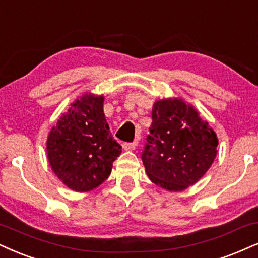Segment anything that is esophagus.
I'll return each mask as SVG.
<instances>
[{"label": "esophagus", "mask_w": 258, "mask_h": 258, "mask_svg": "<svg viewBox=\"0 0 258 258\" xmlns=\"http://www.w3.org/2000/svg\"><path fill=\"white\" fill-rule=\"evenodd\" d=\"M137 145H138V142H135V143H123L122 148H123V150H126V151H132V150H136Z\"/></svg>", "instance_id": "1"}]
</instances>
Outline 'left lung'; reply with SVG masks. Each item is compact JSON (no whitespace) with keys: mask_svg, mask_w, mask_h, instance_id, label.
Segmentation results:
<instances>
[{"mask_svg":"<svg viewBox=\"0 0 258 258\" xmlns=\"http://www.w3.org/2000/svg\"><path fill=\"white\" fill-rule=\"evenodd\" d=\"M218 137L194 106L181 97L156 101L142 161L149 178L168 191L197 183L218 152Z\"/></svg>","mask_w":258,"mask_h":258,"instance_id":"1","label":"left lung"}]
</instances>
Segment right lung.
Segmentation results:
<instances>
[{"label": "right lung", "mask_w": 258, "mask_h": 258, "mask_svg": "<svg viewBox=\"0 0 258 258\" xmlns=\"http://www.w3.org/2000/svg\"><path fill=\"white\" fill-rule=\"evenodd\" d=\"M103 101L105 96L93 93L77 97L47 136V159L52 171L78 193L102 184L121 153V145L109 131Z\"/></svg>", "instance_id": "1"}]
</instances>
